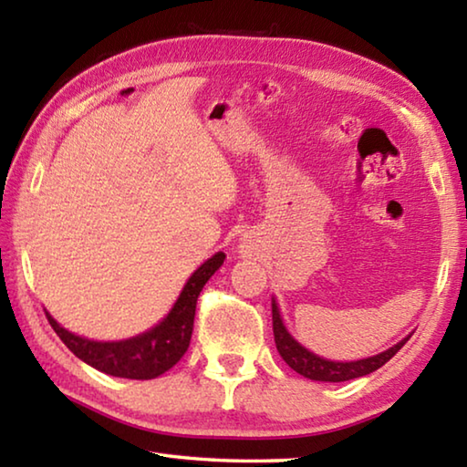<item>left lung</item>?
Wrapping results in <instances>:
<instances>
[{
  "mask_svg": "<svg viewBox=\"0 0 467 467\" xmlns=\"http://www.w3.org/2000/svg\"><path fill=\"white\" fill-rule=\"evenodd\" d=\"M272 323H274V339H275V348H278L280 357L284 362L296 370L298 375H303L306 379H313V381H329V383H339V381H350V379H358L365 377L373 370L381 368L387 360H391L395 354L401 350L410 336L401 339L395 346H391L389 350H385L377 357L370 358H362V360H354V362H334V360H326L306 350V348L300 346L295 337H292L286 327H284L278 305L275 300H272Z\"/></svg>",
  "mask_w": 467,
  "mask_h": 467,
  "instance_id": "8db88e82",
  "label": "left lung"
}]
</instances>
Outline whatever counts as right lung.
Returning <instances> with one entry per match:
<instances>
[{"instance_id": "1", "label": "right lung", "mask_w": 467, "mask_h": 467, "mask_svg": "<svg viewBox=\"0 0 467 467\" xmlns=\"http://www.w3.org/2000/svg\"><path fill=\"white\" fill-rule=\"evenodd\" d=\"M224 253L220 251L214 257H210L208 262L197 267L192 274V278L187 280L183 290H181L177 303L172 305L167 317L158 323L156 327L136 337L121 339V342H94V339L69 334L49 313L45 315L49 319L51 327L55 329V334L61 337V342L78 358L84 360L86 365L113 377L148 381V379H156L162 373H167L187 352L193 334L197 296H200L205 282L224 264Z\"/></svg>"}]
</instances>
